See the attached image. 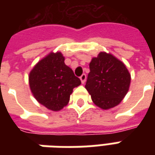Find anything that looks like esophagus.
Segmentation results:
<instances>
[{"label":"esophagus","instance_id":"obj_1","mask_svg":"<svg viewBox=\"0 0 155 155\" xmlns=\"http://www.w3.org/2000/svg\"><path fill=\"white\" fill-rule=\"evenodd\" d=\"M80 78H81V82H82V84H84V82H85V80H86V74H82Z\"/></svg>","mask_w":155,"mask_h":155}]
</instances>
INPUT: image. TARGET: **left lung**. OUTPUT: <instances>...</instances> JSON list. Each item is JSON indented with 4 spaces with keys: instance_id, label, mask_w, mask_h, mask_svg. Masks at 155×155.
Listing matches in <instances>:
<instances>
[{
    "instance_id": "left-lung-1",
    "label": "left lung",
    "mask_w": 155,
    "mask_h": 155,
    "mask_svg": "<svg viewBox=\"0 0 155 155\" xmlns=\"http://www.w3.org/2000/svg\"><path fill=\"white\" fill-rule=\"evenodd\" d=\"M85 89L94 104L103 110L116 106L129 91L130 74L123 62L101 52L90 63Z\"/></svg>"
}]
</instances>
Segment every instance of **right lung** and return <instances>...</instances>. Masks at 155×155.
I'll use <instances>...</instances> for the list:
<instances>
[{
    "instance_id": "add662e5",
    "label": "right lung",
    "mask_w": 155,
    "mask_h": 155,
    "mask_svg": "<svg viewBox=\"0 0 155 155\" xmlns=\"http://www.w3.org/2000/svg\"><path fill=\"white\" fill-rule=\"evenodd\" d=\"M64 61L61 52L51 53L35 64L29 75L33 95L51 110L58 111L65 106L73 89L81 84Z\"/></svg>"
}]
</instances>
